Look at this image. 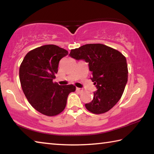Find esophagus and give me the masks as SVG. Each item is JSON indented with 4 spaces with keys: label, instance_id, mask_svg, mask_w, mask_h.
I'll use <instances>...</instances> for the list:
<instances>
[{
    "label": "esophagus",
    "instance_id": "34e87169",
    "mask_svg": "<svg viewBox=\"0 0 154 154\" xmlns=\"http://www.w3.org/2000/svg\"><path fill=\"white\" fill-rule=\"evenodd\" d=\"M76 90H77V91H78V92H82L83 91L82 89H81V88H77Z\"/></svg>",
    "mask_w": 154,
    "mask_h": 154
}]
</instances>
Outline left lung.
I'll return each instance as SVG.
<instances>
[{
    "mask_svg": "<svg viewBox=\"0 0 154 154\" xmlns=\"http://www.w3.org/2000/svg\"><path fill=\"white\" fill-rule=\"evenodd\" d=\"M69 56L88 62L91 79L97 88L92 102L85 104L91 113L102 114L121 98L128 76L126 59L119 51L103 44H86L71 49Z\"/></svg>",
    "mask_w": 154,
    "mask_h": 154,
    "instance_id": "left-lung-1",
    "label": "left lung"
}]
</instances>
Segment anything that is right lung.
I'll list each match as a JSON object with an SVG mask.
<instances>
[{
    "label": "right lung",
    "instance_id": "right-lung-1",
    "mask_svg": "<svg viewBox=\"0 0 154 154\" xmlns=\"http://www.w3.org/2000/svg\"><path fill=\"white\" fill-rule=\"evenodd\" d=\"M69 54L55 45H45L30 51L20 66L22 90L33 108L47 116H55L64 111L68 96L75 92L73 85H60L53 79L58 64Z\"/></svg>",
    "mask_w": 154,
    "mask_h": 154
}]
</instances>
